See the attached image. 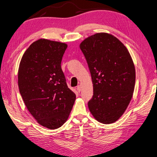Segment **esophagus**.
<instances>
[{
	"label": "esophagus",
	"mask_w": 157,
	"mask_h": 157,
	"mask_svg": "<svg viewBox=\"0 0 157 157\" xmlns=\"http://www.w3.org/2000/svg\"><path fill=\"white\" fill-rule=\"evenodd\" d=\"M81 90H82V86L81 85L77 86V90H78V92H81Z\"/></svg>",
	"instance_id": "obj_1"
}]
</instances>
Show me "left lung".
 I'll list each match as a JSON object with an SVG mask.
<instances>
[{"mask_svg":"<svg viewBox=\"0 0 157 157\" xmlns=\"http://www.w3.org/2000/svg\"><path fill=\"white\" fill-rule=\"evenodd\" d=\"M91 75L94 95L90 112L103 124L122 116L132 97L135 69L125 46L112 35L97 33L80 44Z\"/></svg>","mask_w":157,"mask_h":157,"instance_id":"1","label":"left lung"}]
</instances>
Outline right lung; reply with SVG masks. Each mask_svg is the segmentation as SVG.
<instances>
[{
	"label": "right lung",
	"mask_w": 157,
	"mask_h": 157,
	"mask_svg": "<svg viewBox=\"0 0 157 157\" xmlns=\"http://www.w3.org/2000/svg\"><path fill=\"white\" fill-rule=\"evenodd\" d=\"M67 48L65 43L38 40L25 52L18 69V86L27 108L38 123L50 129L67 121L76 100L61 67Z\"/></svg>",
	"instance_id": "right-lung-1"
}]
</instances>
